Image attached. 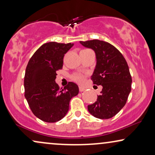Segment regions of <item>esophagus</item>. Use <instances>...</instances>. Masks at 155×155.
<instances>
[{
  "instance_id": "obj_1",
  "label": "esophagus",
  "mask_w": 155,
  "mask_h": 155,
  "mask_svg": "<svg viewBox=\"0 0 155 155\" xmlns=\"http://www.w3.org/2000/svg\"><path fill=\"white\" fill-rule=\"evenodd\" d=\"M79 91L82 92V91H84V90H85V88H84V87H79Z\"/></svg>"
}]
</instances>
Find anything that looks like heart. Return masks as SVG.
Wrapping results in <instances>:
<instances>
[{"label":"heart","mask_w":155,"mask_h":155,"mask_svg":"<svg viewBox=\"0 0 155 155\" xmlns=\"http://www.w3.org/2000/svg\"><path fill=\"white\" fill-rule=\"evenodd\" d=\"M85 75L81 74H76L72 76V79L78 84H83L84 80H85Z\"/></svg>","instance_id":"1"}]
</instances>
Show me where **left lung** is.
<instances>
[{
    "label": "left lung",
    "instance_id": "1",
    "mask_svg": "<svg viewBox=\"0 0 155 155\" xmlns=\"http://www.w3.org/2000/svg\"><path fill=\"white\" fill-rule=\"evenodd\" d=\"M80 43L95 51L97 65L91 80L103 87L97 101L88 105V110L97 118L110 119L124 107L131 91L128 64L121 52L109 43L96 39Z\"/></svg>",
    "mask_w": 155,
    "mask_h": 155
}]
</instances>
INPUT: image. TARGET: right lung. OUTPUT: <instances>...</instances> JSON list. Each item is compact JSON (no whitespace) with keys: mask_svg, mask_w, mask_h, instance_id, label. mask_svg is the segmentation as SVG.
Masks as SVG:
<instances>
[{"mask_svg":"<svg viewBox=\"0 0 155 155\" xmlns=\"http://www.w3.org/2000/svg\"><path fill=\"white\" fill-rule=\"evenodd\" d=\"M73 45L44 44L31 56L26 66L25 97L33 114L46 122H56L64 118L71 99L79 94V87L73 82H68L64 89L55 82L56 71L63 67L64 55Z\"/></svg>","mask_w":155,"mask_h":155,"instance_id":"1","label":"right lung"}]
</instances>
